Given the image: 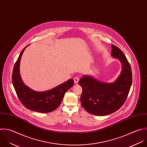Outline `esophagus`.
I'll use <instances>...</instances> for the list:
<instances>
[{
  "label": "esophagus",
  "mask_w": 147,
  "mask_h": 147,
  "mask_svg": "<svg viewBox=\"0 0 147 147\" xmlns=\"http://www.w3.org/2000/svg\"><path fill=\"white\" fill-rule=\"evenodd\" d=\"M79 78L78 77H74V83L75 84H77L78 82V81H79Z\"/></svg>",
  "instance_id": "1"
}]
</instances>
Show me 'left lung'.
Here are the masks:
<instances>
[{"label":"left lung","instance_id":"8db88e82","mask_svg":"<svg viewBox=\"0 0 147 147\" xmlns=\"http://www.w3.org/2000/svg\"><path fill=\"white\" fill-rule=\"evenodd\" d=\"M112 56L119 59L123 65L116 80L104 83L84 76L78 82L82 88V106L88 113L96 116L108 115L119 109L124 104L132 85V70L128 61L119 47L112 45Z\"/></svg>","mask_w":147,"mask_h":147}]
</instances>
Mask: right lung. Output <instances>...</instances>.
I'll use <instances>...</instances> for the list:
<instances>
[{
    "instance_id": "obj_1",
    "label": "right lung",
    "mask_w": 147,
    "mask_h": 147,
    "mask_svg": "<svg viewBox=\"0 0 147 147\" xmlns=\"http://www.w3.org/2000/svg\"><path fill=\"white\" fill-rule=\"evenodd\" d=\"M28 45L23 49L14 65L12 84L19 100L27 109L39 113L51 112L59 106L66 92L73 86L74 81L70 79L46 92H36L26 86L20 77L19 66L22 54Z\"/></svg>"
}]
</instances>
